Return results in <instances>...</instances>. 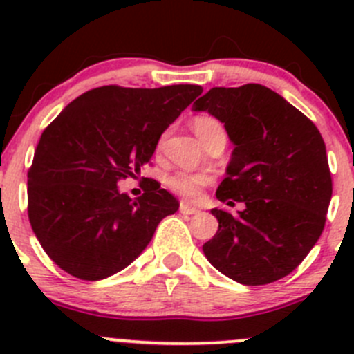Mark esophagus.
I'll return each mask as SVG.
<instances>
[{"label":"esophagus","instance_id":"1","mask_svg":"<svg viewBox=\"0 0 354 354\" xmlns=\"http://www.w3.org/2000/svg\"><path fill=\"white\" fill-rule=\"evenodd\" d=\"M180 212L183 214V216H192V214H197L198 209H197V207L188 205L187 202H181L180 203Z\"/></svg>","mask_w":354,"mask_h":354}]
</instances>
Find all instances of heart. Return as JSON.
<instances>
[{"label": "heart", "instance_id": "1", "mask_svg": "<svg viewBox=\"0 0 354 354\" xmlns=\"http://www.w3.org/2000/svg\"><path fill=\"white\" fill-rule=\"evenodd\" d=\"M194 130L200 140H205L214 131H224L223 124L210 116H198L194 121ZM210 183L209 174L203 173H188V171H178V173L167 176L166 185L173 194L187 200H195L198 197L200 188Z\"/></svg>", "mask_w": 354, "mask_h": 354}]
</instances>
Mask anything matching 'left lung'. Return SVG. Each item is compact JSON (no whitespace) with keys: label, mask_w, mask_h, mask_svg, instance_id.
<instances>
[{"label":"left lung","mask_w":354,"mask_h":354,"mask_svg":"<svg viewBox=\"0 0 354 354\" xmlns=\"http://www.w3.org/2000/svg\"><path fill=\"white\" fill-rule=\"evenodd\" d=\"M194 111L224 123L234 145L217 198L245 203L238 216L210 210L219 230L202 246L203 255L245 286L288 276L326 226L332 180L322 135L301 111L260 84L210 88Z\"/></svg>","instance_id":"obj_1"}]
</instances>
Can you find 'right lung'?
I'll use <instances>...</instances> for the list:
<instances>
[{"label": "right lung", "instance_id": "right-lung-1", "mask_svg": "<svg viewBox=\"0 0 354 354\" xmlns=\"http://www.w3.org/2000/svg\"><path fill=\"white\" fill-rule=\"evenodd\" d=\"M202 92L200 85H104L71 101L46 128L27 174L28 221L56 266L101 281L147 248L180 203L156 180L137 200L118 181L140 174L164 130Z\"/></svg>", "mask_w": 354, "mask_h": 354}]
</instances>
